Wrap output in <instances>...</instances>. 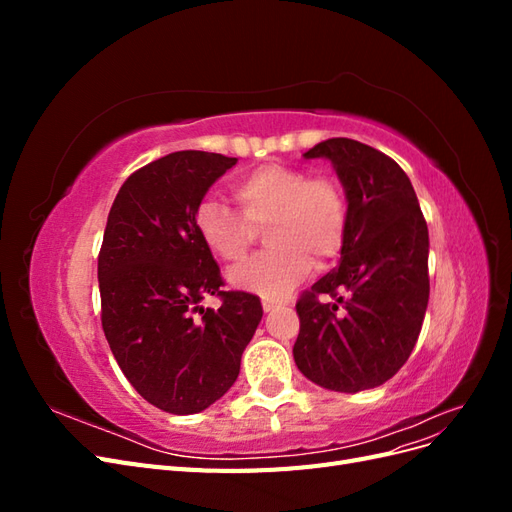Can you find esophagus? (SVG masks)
<instances>
[{
  "instance_id": "obj_1",
  "label": "esophagus",
  "mask_w": 512,
  "mask_h": 512,
  "mask_svg": "<svg viewBox=\"0 0 512 512\" xmlns=\"http://www.w3.org/2000/svg\"><path fill=\"white\" fill-rule=\"evenodd\" d=\"M262 309H265L267 314H269V312H275V309H277V303H273V301H262Z\"/></svg>"
}]
</instances>
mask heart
<instances>
[{
    "instance_id": "obj_1",
    "label": "heart",
    "mask_w": 512,
    "mask_h": 512,
    "mask_svg": "<svg viewBox=\"0 0 512 512\" xmlns=\"http://www.w3.org/2000/svg\"><path fill=\"white\" fill-rule=\"evenodd\" d=\"M241 213L207 198L196 207L194 228L207 250L226 262L241 260L265 228L269 245L228 273L230 286L282 299L318 262L339 256L348 232V200L331 177H309L286 164H262L232 181Z\"/></svg>"
}]
</instances>
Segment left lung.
I'll return each mask as SVG.
<instances>
[{
  "label": "left lung",
  "mask_w": 512,
  "mask_h": 512,
  "mask_svg": "<svg viewBox=\"0 0 512 512\" xmlns=\"http://www.w3.org/2000/svg\"><path fill=\"white\" fill-rule=\"evenodd\" d=\"M303 156L331 160L348 200V232L339 267L297 301L294 363L322 389H374L404 367L423 327L427 222L408 175L382 151L329 138ZM322 293L334 301L320 302Z\"/></svg>",
  "instance_id": "left-lung-1"
}]
</instances>
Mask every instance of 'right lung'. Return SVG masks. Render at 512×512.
I'll return each instance as SVG.
<instances>
[{
    "label": "right lung",
    "mask_w": 512,
    "mask_h": 512,
    "mask_svg": "<svg viewBox=\"0 0 512 512\" xmlns=\"http://www.w3.org/2000/svg\"><path fill=\"white\" fill-rule=\"evenodd\" d=\"M237 158L175 151L132 173L108 213L98 256L102 329L123 376L151 406L196 414L235 384L262 318L256 294L222 290L198 239L196 207ZM209 293L218 310L199 307Z\"/></svg>",
    "instance_id": "right-lung-1"
}]
</instances>
